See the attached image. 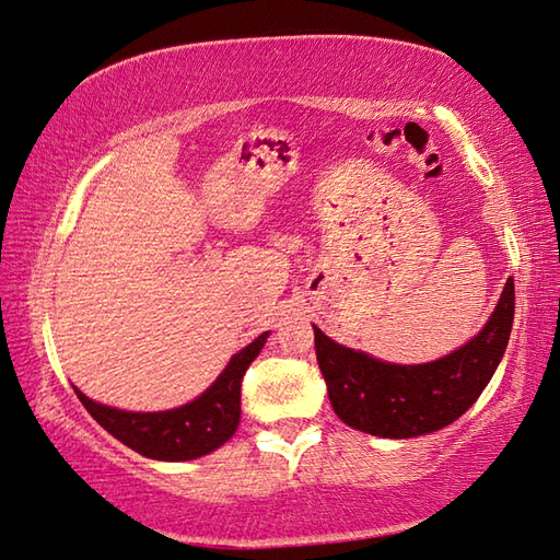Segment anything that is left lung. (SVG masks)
Masks as SVG:
<instances>
[{
    "label": "left lung",
    "mask_w": 560,
    "mask_h": 560,
    "mask_svg": "<svg viewBox=\"0 0 560 560\" xmlns=\"http://www.w3.org/2000/svg\"><path fill=\"white\" fill-rule=\"evenodd\" d=\"M515 317V281L477 337L431 363H387L341 347L315 325V353L331 409L361 433L416 438L457 421L489 385L508 349Z\"/></svg>",
    "instance_id": "obj_1"
}]
</instances>
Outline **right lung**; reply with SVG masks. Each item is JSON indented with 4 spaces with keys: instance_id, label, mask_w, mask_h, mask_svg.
<instances>
[{
    "instance_id": "1",
    "label": "right lung",
    "mask_w": 560,
    "mask_h": 560,
    "mask_svg": "<svg viewBox=\"0 0 560 560\" xmlns=\"http://www.w3.org/2000/svg\"><path fill=\"white\" fill-rule=\"evenodd\" d=\"M267 337L269 331L249 341L197 399L175 409L125 411L89 399L79 387L74 392L105 431L139 455L161 462L197 459L229 443L237 431L243 375L267 343Z\"/></svg>"
}]
</instances>
